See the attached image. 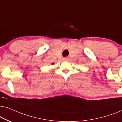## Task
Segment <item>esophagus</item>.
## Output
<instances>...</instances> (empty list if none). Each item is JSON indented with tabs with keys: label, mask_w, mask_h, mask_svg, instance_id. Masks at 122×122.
Instances as JSON below:
<instances>
[{
	"label": "esophagus",
	"mask_w": 122,
	"mask_h": 122,
	"mask_svg": "<svg viewBox=\"0 0 122 122\" xmlns=\"http://www.w3.org/2000/svg\"><path fill=\"white\" fill-rule=\"evenodd\" d=\"M63 60H64V61H67V60H68V58H67V57L63 58Z\"/></svg>",
	"instance_id": "34e87169"
}]
</instances>
